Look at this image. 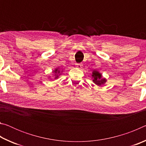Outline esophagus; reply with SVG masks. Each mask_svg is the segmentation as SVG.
<instances>
[{"label": "esophagus", "mask_w": 146, "mask_h": 146, "mask_svg": "<svg viewBox=\"0 0 146 146\" xmlns=\"http://www.w3.org/2000/svg\"><path fill=\"white\" fill-rule=\"evenodd\" d=\"M76 67L78 68V69L82 68V64H76Z\"/></svg>", "instance_id": "obj_1"}]
</instances>
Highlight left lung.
<instances>
[{"instance_id":"obj_1","label":"left lung","mask_w":146,"mask_h":146,"mask_svg":"<svg viewBox=\"0 0 146 146\" xmlns=\"http://www.w3.org/2000/svg\"><path fill=\"white\" fill-rule=\"evenodd\" d=\"M91 76H92L93 78V82L98 86H102L107 82V80L105 78H102V74L99 73V71H98L94 70L92 72Z\"/></svg>"}]
</instances>
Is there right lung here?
I'll return each mask as SVG.
<instances>
[{"mask_svg": "<svg viewBox=\"0 0 146 146\" xmlns=\"http://www.w3.org/2000/svg\"><path fill=\"white\" fill-rule=\"evenodd\" d=\"M59 69H60V68H56V69H55V70L53 71V77L55 78V79L58 78L59 75H61L60 70H59ZM49 77H50V76H49Z\"/></svg>", "mask_w": 146, "mask_h": 146, "instance_id": "right-lung-1", "label": "right lung"}]
</instances>
